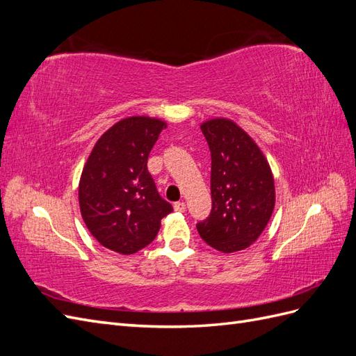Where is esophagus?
<instances>
[{
  "label": "esophagus",
  "mask_w": 356,
  "mask_h": 356,
  "mask_svg": "<svg viewBox=\"0 0 356 356\" xmlns=\"http://www.w3.org/2000/svg\"><path fill=\"white\" fill-rule=\"evenodd\" d=\"M174 209H175L177 212H184V211H186V203H184V202H177V203H174Z\"/></svg>",
  "instance_id": "obj_1"
}]
</instances>
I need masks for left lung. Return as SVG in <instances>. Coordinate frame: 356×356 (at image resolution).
Masks as SVG:
<instances>
[{"label":"left lung","instance_id":"left-lung-1","mask_svg":"<svg viewBox=\"0 0 356 356\" xmlns=\"http://www.w3.org/2000/svg\"><path fill=\"white\" fill-rule=\"evenodd\" d=\"M211 149L209 217L196 224L200 238L221 252L245 250L258 239L275 208V181L264 154L229 118L202 123Z\"/></svg>","mask_w":356,"mask_h":356}]
</instances>
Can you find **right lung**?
<instances>
[{"instance_id": "1", "label": "right lung", "mask_w": 356, "mask_h": 356, "mask_svg": "<svg viewBox=\"0 0 356 356\" xmlns=\"http://www.w3.org/2000/svg\"><path fill=\"white\" fill-rule=\"evenodd\" d=\"M166 123L135 115L117 122L95 144L79 186L81 217L93 238L118 254L152 243L172 211L147 169L148 154Z\"/></svg>"}]
</instances>
